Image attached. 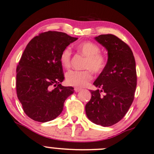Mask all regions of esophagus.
I'll return each instance as SVG.
<instances>
[{"label": "esophagus", "instance_id": "esophagus-1", "mask_svg": "<svg viewBox=\"0 0 154 154\" xmlns=\"http://www.w3.org/2000/svg\"><path fill=\"white\" fill-rule=\"evenodd\" d=\"M82 90L81 88H79V87H75V91L76 92H79V91H80Z\"/></svg>", "mask_w": 154, "mask_h": 154}]
</instances>
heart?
Masks as SVG:
<instances>
[{"instance_id": "obj_1", "label": "heart", "mask_w": 154, "mask_h": 154, "mask_svg": "<svg viewBox=\"0 0 154 154\" xmlns=\"http://www.w3.org/2000/svg\"><path fill=\"white\" fill-rule=\"evenodd\" d=\"M77 51L86 57L83 67L84 70H70L65 75L66 82L69 85L75 87H85L92 79V71L95 73H101L106 65V57L101 53L100 48L92 42L86 41L76 47ZM72 50L67 47L60 54V63L65 69L71 67Z\"/></svg>"}]
</instances>
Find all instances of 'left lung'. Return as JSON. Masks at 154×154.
<instances>
[{"label":"left lung","instance_id":"1","mask_svg":"<svg viewBox=\"0 0 154 154\" xmlns=\"http://www.w3.org/2000/svg\"><path fill=\"white\" fill-rule=\"evenodd\" d=\"M95 40L108 51V60L94 82L101 90H90L85 111L93 123L110 126L122 119L134 101L137 82L135 59L129 46L114 35H100Z\"/></svg>","mask_w":154,"mask_h":154}]
</instances>
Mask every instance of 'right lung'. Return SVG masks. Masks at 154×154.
I'll return each instance as SVG.
<instances>
[{
  "label": "right lung",
  "instance_id": "right-lung-1",
  "mask_svg": "<svg viewBox=\"0 0 154 154\" xmlns=\"http://www.w3.org/2000/svg\"><path fill=\"white\" fill-rule=\"evenodd\" d=\"M77 40L57 31L42 32L29 42L16 69V91L26 115L47 122L61 114L72 87L61 85L64 80L60 54Z\"/></svg>",
  "mask_w": 154,
  "mask_h": 154
}]
</instances>
